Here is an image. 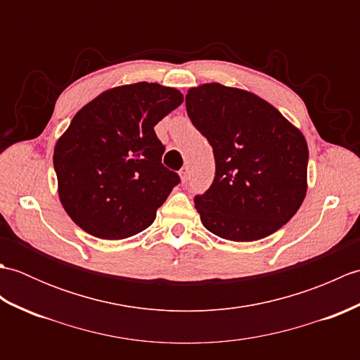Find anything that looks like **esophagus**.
<instances>
[{"instance_id":"esophagus-1","label":"esophagus","mask_w":360,"mask_h":360,"mask_svg":"<svg viewBox=\"0 0 360 360\" xmlns=\"http://www.w3.org/2000/svg\"><path fill=\"white\" fill-rule=\"evenodd\" d=\"M179 176H181L182 184H186V182L188 181V168H182V170L179 172Z\"/></svg>"}]
</instances>
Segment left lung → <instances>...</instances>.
Returning <instances> with one entry per match:
<instances>
[{
  "label": "left lung",
  "mask_w": 360,
  "mask_h": 360,
  "mask_svg": "<svg viewBox=\"0 0 360 360\" xmlns=\"http://www.w3.org/2000/svg\"><path fill=\"white\" fill-rule=\"evenodd\" d=\"M186 108L215 156L210 188L195 198L201 223L219 238L257 241L292 218L308 190V143L300 129L246 89L204 83Z\"/></svg>",
  "instance_id": "1"
}]
</instances>
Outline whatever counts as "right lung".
Masks as SVG:
<instances>
[{
    "label": "right lung",
    "instance_id": "obj_1",
    "mask_svg": "<svg viewBox=\"0 0 360 360\" xmlns=\"http://www.w3.org/2000/svg\"><path fill=\"white\" fill-rule=\"evenodd\" d=\"M181 91L139 82L103 91L75 114L53 148L58 198L83 231L124 240L156 218L179 176L162 165L155 127Z\"/></svg>",
    "mask_w": 360,
    "mask_h": 360
}]
</instances>
